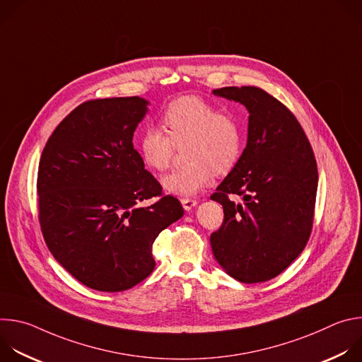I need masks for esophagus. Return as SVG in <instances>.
I'll return each instance as SVG.
<instances>
[{"mask_svg":"<svg viewBox=\"0 0 362 362\" xmlns=\"http://www.w3.org/2000/svg\"><path fill=\"white\" fill-rule=\"evenodd\" d=\"M182 204H183V209L185 211H190L192 208H194V206L197 204V200L192 199V197H183L182 199Z\"/></svg>","mask_w":362,"mask_h":362,"instance_id":"esophagus-1","label":"esophagus"}]
</instances>
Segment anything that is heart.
Here are the masks:
<instances>
[{
    "label": "heart",
    "instance_id": "heart-1",
    "mask_svg": "<svg viewBox=\"0 0 362 362\" xmlns=\"http://www.w3.org/2000/svg\"><path fill=\"white\" fill-rule=\"evenodd\" d=\"M166 134L147 127L141 132L137 148L147 168L165 172L173 159L175 148L185 145L186 168L163 177L166 192L192 196L211 185L214 175H228L238 163L242 151V134L236 119L197 95L173 100L163 116Z\"/></svg>",
    "mask_w": 362,
    "mask_h": 362
}]
</instances>
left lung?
<instances>
[{
  "mask_svg": "<svg viewBox=\"0 0 362 362\" xmlns=\"http://www.w3.org/2000/svg\"><path fill=\"white\" fill-rule=\"evenodd\" d=\"M214 94L243 105L249 124L242 156L211 196L225 214L211 235L212 250L236 281L265 282L284 272L311 236L317 160L296 117L265 90L223 87ZM229 194L243 202H232Z\"/></svg>",
  "mask_w": 362,
  "mask_h": 362,
  "instance_id": "obj_1",
  "label": "left lung"
}]
</instances>
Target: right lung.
<instances>
[{"label": "right lung", "instance_id": "1", "mask_svg": "<svg viewBox=\"0 0 362 362\" xmlns=\"http://www.w3.org/2000/svg\"><path fill=\"white\" fill-rule=\"evenodd\" d=\"M141 97L88 100L49 136L38 176V221L56 261L83 285L120 292L154 269L151 246L183 216L144 169L133 133L147 113ZM161 199L141 209V199Z\"/></svg>", "mask_w": 362, "mask_h": 362}]
</instances>
